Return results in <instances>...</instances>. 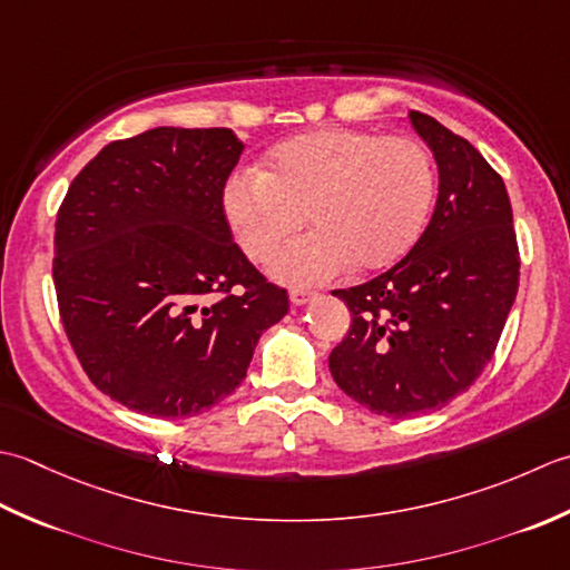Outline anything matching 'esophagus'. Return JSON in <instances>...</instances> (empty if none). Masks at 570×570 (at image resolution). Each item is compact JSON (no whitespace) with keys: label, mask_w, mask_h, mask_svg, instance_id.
<instances>
[{"label":"esophagus","mask_w":570,"mask_h":570,"mask_svg":"<svg viewBox=\"0 0 570 570\" xmlns=\"http://www.w3.org/2000/svg\"><path fill=\"white\" fill-rule=\"evenodd\" d=\"M312 299H315V293H309V289H289V302L295 307H305Z\"/></svg>","instance_id":"obj_1"}]
</instances>
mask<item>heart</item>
Instances as JSON below:
<instances>
[{"mask_svg":"<svg viewBox=\"0 0 570 570\" xmlns=\"http://www.w3.org/2000/svg\"><path fill=\"white\" fill-rule=\"evenodd\" d=\"M435 169L411 137L320 130L275 147L268 169L228 179L224 208L243 253L268 255L302 220L315 228L283 243L268 271L309 287L358 268H383L421 236L433 204Z\"/></svg>","mask_w":570,"mask_h":570,"instance_id":"obj_1","label":"heart"}]
</instances>
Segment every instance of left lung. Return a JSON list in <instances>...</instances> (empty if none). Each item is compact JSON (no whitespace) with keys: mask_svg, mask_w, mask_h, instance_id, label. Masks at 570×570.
<instances>
[{"mask_svg":"<svg viewBox=\"0 0 570 570\" xmlns=\"http://www.w3.org/2000/svg\"><path fill=\"white\" fill-rule=\"evenodd\" d=\"M438 165V202L423 236L374 281L332 295L352 327L330 354L346 396L371 413L443 409L490 362L519 287L512 204L468 139L431 115H409Z\"/></svg>","mask_w":570,"mask_h":570,"instance_id":"1","label":"left lung"}]
</instances>
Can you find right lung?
I'll return each instance as SVG.
<instances>
[{
	"label": "right lung",
	"instance_id": "right-lung-1",
	"mask_svg": "<svg viewBox=\"0 0 570 570\" xmlns=\"http://www.w3.org/2000/svg\"><path fill=\"white\" fill-rule=\"evenodd\" d=\"M228 127H155L102 147L56 216L61 322L96 386L137 413L189 417L246 379L287 293L234 243Z\"/></svg>",
	"mask_w": 570,
	"mask_h": 570
}]
</instances>
